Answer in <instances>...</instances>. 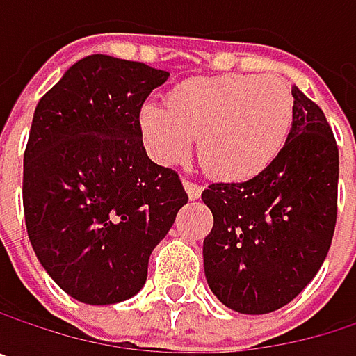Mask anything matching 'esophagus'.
<instances>
[{
  "instance_id": "34e87169",
  "label": "esophagus",
  "mask_w": 356,
  "mask_h": 356,
  "mask_svg": "<svg viewBox=\"0 0 356 356\" xmlns=\"http://www.w3.org/2000/svg\"><path fill=\"white\" fill-rule=\"evenodd\" d=\"M183 187H185V191H187L189 200H197V197H200V193H202V187H200L197 183L189 181V179H183Z\"/></svg>"
}]
</instances>
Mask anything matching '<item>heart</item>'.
Returning a JSON list of instances; mask_svg holds the SVG:
<instances>
[{
  "mask_svg": "<svg viewBox=\"0 0 356 356\" xmlns=\"http://www.w3.org/2000/svg\"><path fill=\"white\" fill-rule=\"evenodd\" d=\"M295 123L291 84L274 74L191 78L169 90L165 108L144 105L138 129L161 165L183 163L197 140L202 167L222 181L264 173L284 150Z\"/></svg>",
  "mask_w": 356,
  "mask_h": 356,
  "instance_id": "obj_1",
  "label": "heart"
}]
</instances>
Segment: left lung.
Listing matches in <instances>:
<instances>
[{
    "mask_svg": "<svg viewBox=\"0 0 356 356\" xmlns=\"http://www.w3.org/2000/svg\"><path fill=\"white\" fill-rule=\"evenodd\" d=\"M282 154L257 177L202 191L214 216L204 239L210 291L233 312L261 316L291 303L318 274L336 227L338 146L325 115L297 86Z\"/></svg>",
    "mask_w": 356,
    "mask_h": 356,
    "instance_id": "1",
    "label": "left lung"
}]
</instances>
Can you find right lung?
Instances as JSON below:
<instances>
[{
  "label": "right lung",
  "instance_id": "right-lung-1",
  "mask_svg": "<svg viewBox=\"0 0 356 356\" xmlns=\"http://www.w3.org/2000/svg\"><path fill=\"white\" fill-rule=\"evenodd\" d=\"M169 72L88 55L38 101L24 152V218L47 274L76 301L140 293L187 193L152 163L138 113Z\"/></svg>",
  "mask_w": 356,
  "mask_h": 356
}]
</instances>
